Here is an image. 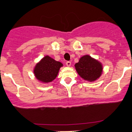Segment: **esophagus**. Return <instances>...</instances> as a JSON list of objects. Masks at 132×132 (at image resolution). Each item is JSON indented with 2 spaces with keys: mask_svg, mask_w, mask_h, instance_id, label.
I'll return each instance as SVG.
<instances>
[{
  "mask_svg": "<svg viewBox=\"0 0 132 132\" xmlns=\"http://www.w3.org/2000/svg\"><path fill=\"white\" fill-rule=\"evenodd\" d=\"M66 65H67V66H68V67H70L71 65V61H67V62H66Z\"/></svg>",
  "mask_w": 132,
  "mask_h": 132,
  "instance_id": "34e87169",
  "label": "esophagus"
}]
</instances>
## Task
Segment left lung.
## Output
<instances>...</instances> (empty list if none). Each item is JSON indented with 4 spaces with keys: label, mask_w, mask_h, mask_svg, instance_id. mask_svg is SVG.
<instances>
[{
    "label": "left lung",
    "mask_w": 132,
    "mask_h": 132,
    "mask_svg": "<svg viewBox=\"0 0 132 132\" xmlns=\"http://www.w3.org/2000/svg\"><path fill=\"white\" fill-rule=\"evenodd\" d=\"M75 67L80 77L89 82H94L98 79L103 72L101 63L88 55L80 58L79 61L75 65Z\"/></svg>",
    "instance_id": "1"
}]
</instances>
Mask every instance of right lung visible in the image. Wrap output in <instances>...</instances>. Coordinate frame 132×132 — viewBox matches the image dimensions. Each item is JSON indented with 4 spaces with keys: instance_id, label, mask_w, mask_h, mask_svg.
I'll list each match as a JSON object with an SVG mask.
<instances>
[{
    "instance_id": "obj_1",
    "label": "right lung",
    "mask_w": 132,
    "mask_h": 132,
    "mask_svg": "<svg viewBox=\"0 0 132 132\" xmlns=\"http://www.w3.org/2000/svg\"><path fill=\"white\" fill-rule=\"evenodd\" d=\"M63 64L51 57L46 55L37 63L34 68V74L37 80L43 83L51 82L57 76Z\"/></svg>"
}]
</instances>
